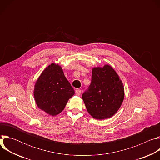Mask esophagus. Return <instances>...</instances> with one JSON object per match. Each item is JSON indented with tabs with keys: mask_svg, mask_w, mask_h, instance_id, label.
<instances>
[{
	"mask_svg": "<svg viewBox=\"0 0 160 160\" xmlns=\"http://www.w3.org/2000/svg\"><path fill=\"white\" fill-rule=\"evenodd\" d=\"M75 94H76V95H77V96H80V94H81V90L79 89V88H77V89L75 90Z\"/></svg>",
	"mask_w": 160,
	"mask_h": 160,
	"instance_id": "1",
	"label": "esophagus"
}]
</instances>
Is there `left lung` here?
I'll return each instance as SVG.
<instances>
[{"mask_svg": "<svg viewBox=\"0 0 160 160\" xmlns=\"http://www.w3.org/2000/svg\"><path fill=\"white\" fill-rule=\"evenodd\" d=\"M92 80L82 94L87 111L93 118L104 120L118 111L124 99V88L118 75L109 65L94 68Z\"/></svg>", "mask_w": 160, "mask_h": 160, "instance_id": "1", "label": "left lung"}]
</instances>
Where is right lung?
Instances as JSON below:
<instances>
[{
    "instance_id": "right-lung-1",
    "label": "right lung",
    "mask_w": 160,
    "mask_h": 160,
    "mask_svg": "<svg viewBox=\"0 0 160 160\" xmlns=\"http://www.w3.org/2000/svg\"><path fill=\"white\" fill-rule=\"evenodd\" d=\"M74 94V89L65 77L62 68L55 63L43 71L34 88L37 105L51 116L60 113Z\"/></svg>"
}]
</instances>
